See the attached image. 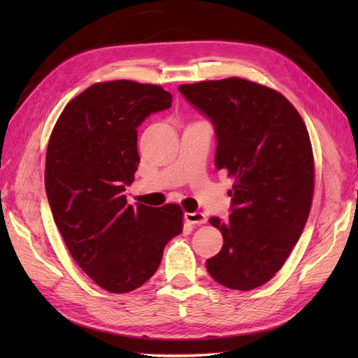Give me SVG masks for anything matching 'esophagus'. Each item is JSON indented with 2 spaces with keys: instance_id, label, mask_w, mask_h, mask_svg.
I'll list each match as a JSON object with an SVG mask.
<instances>
[{
  "instance_id": "esophagus-1",
  "label": "esophagus",
  "mask_w": 358,
  "mask_h": 358,
  "mask_svg": "<svg viewBox=\"0 0 358 358\" xmlns=\"http://www.w3.org/2000/svg\"><path fill=\"white\" fill-rule=\"evenodd\" d=\"M185 220H187V222H189V224H204L206 221V216H204V213H201V212H192V213H189V212H187L185 215Z\"/></svg>"
}]
</instances>
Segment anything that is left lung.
Here are the masks:
<instances>
[{"label": "left lung", "instance_id": "left-lung-1", "mask_svg": "<svg viewBox=\"0 0 358 358\" xmlns=\"http://www.w3.org/2000/svg\"><path fill=\"white\" fill-rule=\"evenodd\" d=\"M215 129V166L234 179L224 237L206 262L216 282L248 291L284 266L305 229L313 196V155L305 122L284 95L239 78L180 85Z\"/></svg>", "mask_w": 358, "mask_h": 358}]
</instances>
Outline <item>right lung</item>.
Wrapping results in <instances>:
<instances>
[{
	"mask_svg": "<svg viewBox=\"0 0 358 358\" xmlns=\"http://www.w3.org/2000/svg\"><path fill=\"white\" fill-rule=\"evenodd\" d=\"M171 94L131 80L95 83L58 117L45 183L50 210L74 262L106 291L129 292L157 272L164 246L182 231L178 204H127L140 162L137 128L170 109Z\"/></svg>",
	"mask_w": 358,
	"mask_h": 358,
	"instance_id": "1",
	"label": "right lung"
}]
</instances>
